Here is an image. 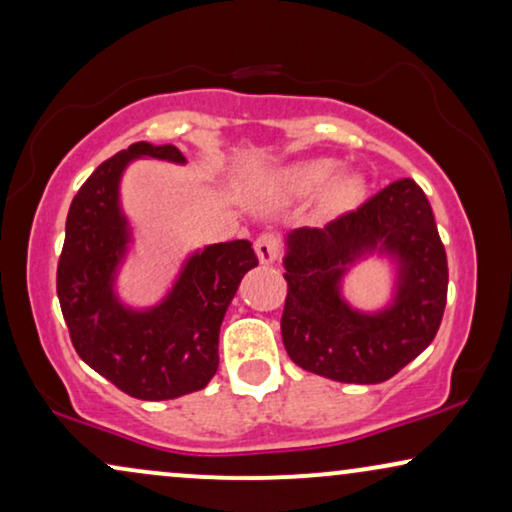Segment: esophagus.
<instances>
[{
  "mask_svg": "<svg viewBox=\"0 0 512 512\" xmlns=\"http://www.w3.org/2000/svg\"><path fill=\"white\" fill-rule=\"evenodd\" d=\"M255 252L260 257L262 264H274L281 255V241L274 234H262L255 241Z\"/></svg>",
  "mask_w": 512,
  "mask_h": 512,
  "instance_id": "esophagus-1",
  "label": "esophagus"
}]
</instances>
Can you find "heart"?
<instances>
[{"label":"heart","instance_id":"1","mask_svg":"<svg viewBox=\"0 0 512 512\" xmlns=\"http://www.w3.org/2000/svg\"><path fill=\"white\" fill-rule=\"evenodd\" d=\"M335 163L331 158H312V160H300L281 170L271 172L269 177L262 179L260 184V196L269 200H283V198H302L321 189L323 184H328V179L333 177ZM361 179L357 174H340L323 191V208L328 210H342L354 205L361 196Z\"/></svg>","mask_w":512,"mask_h":512}]
</instances>
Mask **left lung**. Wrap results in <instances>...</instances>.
Returning <instances> with one entry per match:
<instances>
[{
	"mask_svg": "<svg viewBox=\"0 0 512 512\" xmlns=\"http://www.w3.org/2000/svg\"><path fill=\"white\" fill-rule=\"evenodd\" d=\"M368 254L395 264L393 300L378 313H361L341 295L348 267ZM283 267V345L304 371L338 383H385L435 340L449 267L435 215L413 179L394 181L323 229L290 231Z\"/></svg>",
	"mask_w": 512,
	"mask_h": 512,
	"instance_id": "obj_1",
	"label": "left lung"
}]
</instances>
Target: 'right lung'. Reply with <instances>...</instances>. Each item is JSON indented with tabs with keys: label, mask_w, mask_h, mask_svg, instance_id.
I'll return each mask as SVG.
<instances>
[{
	"label": "right lung",
	"mask_w": 512,
	"mask_h": 512,
	"mask_svg": "<svg viewBox=\"0 0 512 512\" xmlns=\"http://www.w3.org/2000/svg\"><path fill=\"white\" fill-rule=\"evenodd\" d=\"M137 158L186 163L177 146L137 141L96 167L70 203L56 293L84 364L129 397L163 401L203 390L217 373L219 326L257 255L250 241L208 245L189 255L158 304L127 307L115 293L132 243L120 179Z\"/></svg>",
	"instance_id": "right-lung-1"
}]
</instances>
